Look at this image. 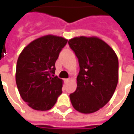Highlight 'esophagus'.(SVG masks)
Here are the masks:
<instances>
[{
  "mask_svg": "<svg viewBox=\"0 0 134 134\" xmlns=\"http://www.w3.org/2000/svg\"><path fill=\"white\" fill-rule=\"evenodd\" d=\"M70 80V78H67V79H65V80H64V81L66 82H69Z\"/></svg>",
  "mask_w": 134,
  "mask_h": 134,
  "instance_id": "1",
  "label": "esophagus"
}]
</instances>
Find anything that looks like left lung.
Wrapping results in <instances>:
<instances>
[{
  "label": "left lung",
  "mask_w": 134,
  "mask_h": 134,
  "mask_svg": "<svg viewBox=\"0 0 134 134\" xmlns=\"http://www.w3.org/2000/svg\"><path fill=\"white\" fill-rule=\"evenodd\" d=\"M78 59L77 89L70 95L74 108L91 113L108 103L118 81V59L109 45L97 37L80 36L68 41Z\"/></svg>",
  "instance_id": "left-lung-1"
}]
</instances>
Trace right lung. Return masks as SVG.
<instances>
[{
	"instance_id": "1",
	"label": "right lung",
	"mask_w": 134,
	"mask_h": 134,
	"mask_svg": "<svg viewBox=\"0 0 134 134\" xmlns=\"http://www.w3.org/2000/svg\"><path fill=\"white\" fill-rule=\"evenodd\" d=\"M67 43L62 37L44 36L31 42L20 54L16 85L21 98L31 108L51 109L62 93V80L54 76L55 62Z\"/></svg>"
}]
</instances>
